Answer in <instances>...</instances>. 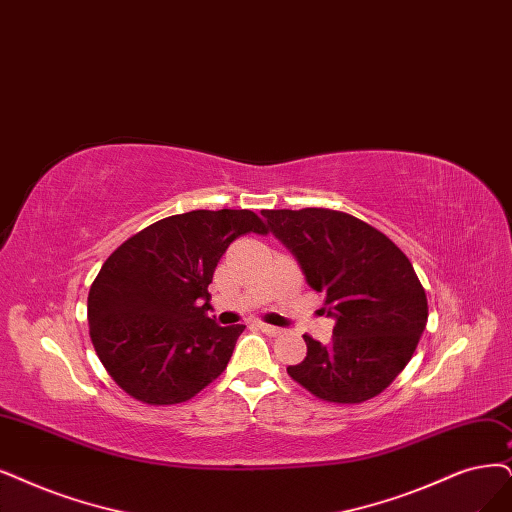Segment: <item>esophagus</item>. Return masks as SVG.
<instances>
[{
	"label": "esophagus",
	"mask_w": 512,
	"mask_h": 512,
	"mask_svg": "<svg viewBox=\"0 0 512 512\" xmlns=\"http://www.w3.org/2000/svg\"><path fill=\"white\" fill-rule=\"evenodd\" d=\"M257 327H259L263 333H268V335H280V333H282V329H280V327L266 325V323H257Z\"/></svg>",
	"instance_id": "obj_1"
}]
</instances>
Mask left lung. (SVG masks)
I'll return each instance as SVG.
<instances>
[{
	"label": "left lung",
	"mask_w": 512,
	"mask_h": 512,
	"mask_svg": "<svg viewBox=\"0 0 512 512\" xmlns=\"http://www.w3.org/2000/svg\"><path fill=\"white\" fill-rule=\"evenodd\" d=\"M297 259L308 285L325 293L335 320L329 344L304 335L308 354L287 367L297 384L329 403H363L386 390L418 348L428 301L411 261L388 236L329 208L261 211Z\"/></svg>",
	"instance_id": "left-lung-1"
}]
</instances>
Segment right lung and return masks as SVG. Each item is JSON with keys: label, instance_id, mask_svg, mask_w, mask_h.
<instances>
[{"label": "right lung", "instance_id": "add662e5", "mask_svg": "<svg viewBox=\"0 0 512 512\" xmlns=\"http://www.w3.org/2000/svg\"><path fill=\"white\" fill-rule=\"evenodd\" d=\"M266 234L240 208L189 211L151 223L103 263L88 293V325L103 367L147 405L189 401L223 373L244 325L206 316L208 285L238 236Z\"/></svg>", "mask_w": 512, "mask_h": 512}]
</instances>
